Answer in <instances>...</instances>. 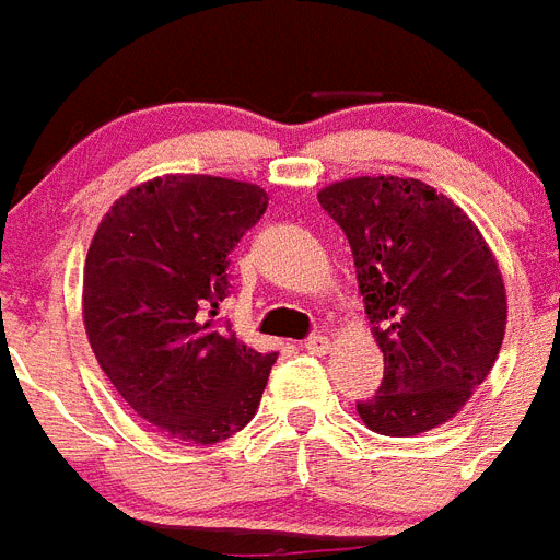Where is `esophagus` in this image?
<instances>
[{
    "instance_id": "34e87169",
    "label": "esophagus",
    "mask_w": 560,
    "mask_h": 560,
    "mask_svg": "<svg viewBox=\"0 0 560 560\" xmlns=\"http://www.w3.org/2000/svg\"><path fill=\"white\" fill-rule=\"evenodd\" d=\"M303 347H306V352H312V355H326V352H329V338H326V335H308Z\"/></svg>"
}]
</instances>
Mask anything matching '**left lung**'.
I'll list each match as a JSON object with an SVG mask.
<instances>
[{
	"label": "left lung",
	"instance_id": "1",
	"mask_svg": "<svg viewBox=\"0 0 560 560\" xmlns=\"http://www.w3.org/2000/svg\"><path fill=\"white\" fill-rule=\"evenodd\" d=\"M355 259L384 378L358 416L384 436L448 422L491 373L506 332L494 254L448 196L419 178L361 176L317 194Z\"/></svg>",
	"mask_w": 560,
	"mask_h": 560
}]
</instances>
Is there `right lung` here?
I'll use <instances>...</instances> for the list:
<instances>
[{
  "mask_svg": "<svg viewBox=\"0 0 560 560\" xmlns=\"http://www.w3.org/2000/svg\"><path fill=\"white\" fill-rule=\"evenodd\" d=\"M262 187L164 176L101 219L83 268V324L97 364L144 422L213 445L257 413L277 352L213 320L231 294V252L266 213Z\"/></svg>",
  "mask_w": 560,
  "mask_h": 560,
  "instance_id": "right-lung-1",
  "label": "right lung"
}]
</instances>
